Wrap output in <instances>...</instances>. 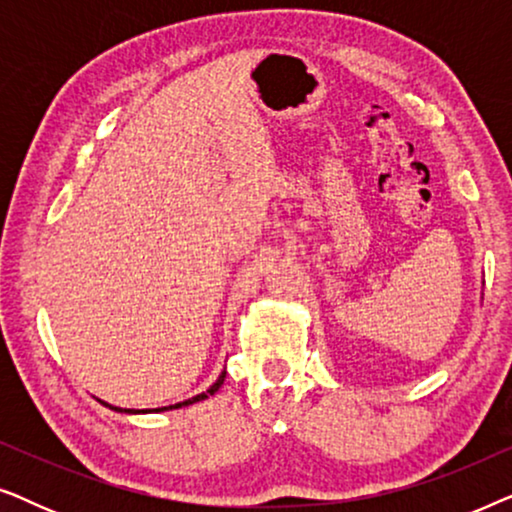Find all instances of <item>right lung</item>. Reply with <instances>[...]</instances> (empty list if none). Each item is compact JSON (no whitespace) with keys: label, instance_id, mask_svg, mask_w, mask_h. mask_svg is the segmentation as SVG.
Masks as SVG:
<instances>
[{"label":"right lung","instance_id":"right-lung-1","mask_svg":"<svg viewBox=\"0 0 512 512\" xmlns=\"http://www.w3.org/2000/svg\"><path fill=\"white\" fill-rule=\"evenodd\" d=\"M223 380H226V370H221V375L216 377V382L212 384V387H209L207 391H202V394H198V396H193V398H188V401H181V403H174V405H165V408H156V410H123V408H114V405H109V403H104V401H100V403H104L107 405V408H111V410H116V412H128V415H139V412H165V410H177V408H184V405H193V403H200V401H205V398H209V396H214L216 391L221 389V384H223Z\"/></svg>","mask_w":512,"mask_h":512}]
</instances>
